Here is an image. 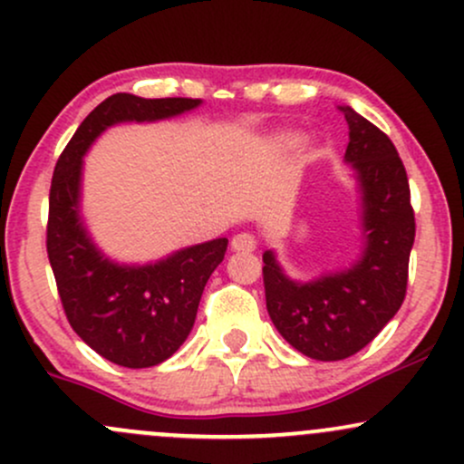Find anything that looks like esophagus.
<instances>
[{"mask_svg": "<svg viewBox=\"0 0 464 464\" xmlns=\"http://www.w3.org/2000/svg\"><path fill=\"white\" fill-rule=\"evenodd\" d=\"M231 248L237 253H251L257 248V240L256 236H251V233H237L236 237L231 240Z\"/></svg>", "mask_w": 464, "mask_h": 464, "instance_id": "34e87169", "label": "esophagus"}]
</instances>
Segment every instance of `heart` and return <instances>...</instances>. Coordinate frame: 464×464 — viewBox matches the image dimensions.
Instances as JSON below:
<instances>
[{
  "label": "heart",
  "mask_w": 464,
  "mask_h": 464,
  "mask_svg": "<svg viewBox=\"0 0 464 464\" xmlns=\"http://www.w3.org/2000/svg\"><path fill=\"white\" fill-rule=\"evenodd\" d=\"M286 140H290V139H286Z\"/></svg>",
  "instance_id": "obj_1"
}]
</instances>
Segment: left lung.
<instances>
[{
	"label": "left lung",
	"mask_w": 464,
	"mask_h": 464,
	"mask_svg": "<svg viewBox=\"0 0 464 464\" xmlns=\"http://www.w3.org/2000/svg\"><path fill=\"white\" fill-rule=\"evenodd\" d=\"M350 142L345 162L361 196V253L348 268L297 282L273 251L264 259L266 310L275 328L302 354L341 361L359 353L399 313L416 222L410 182L392 140L353 108H341Z\"/></svg>",
	"instance_id": "obj_1"
}]
</instances>
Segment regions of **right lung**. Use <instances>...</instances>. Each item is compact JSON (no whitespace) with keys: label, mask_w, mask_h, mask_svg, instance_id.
Returning <instances> with one entry per match:
<instances>
[{"label":"right lung","mask_w":464,"mask_h":464,"mask_svg":"<svg viewBox=\"0 0 464 464\" xmlns=\"http://www.w3.org/2000/svg\"><path fill=\"white\" fill-rule=\"evenodd\" d=\"M200 103L111 94L85 116L54 167L45 246L65 317L94 353L123 368H151L185 343L228 240L180 248L150 264L114 262L96 246L81 216L83 156L111 125L156 123Z\"/></svg>","instance_id":"obj_1"}]
</instances>
